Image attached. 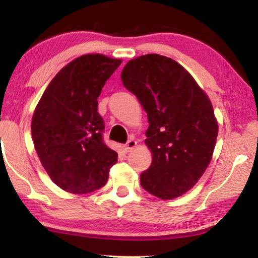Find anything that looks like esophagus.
<instances>
[{"mask_svg":"<svg viewBox=\"0 0 258 258\" xmlns=\"http://www.w3.org/2000/svg\"><path fill=\"white\" fill-rule=\"evenodd\" d=\"M136 146H137V141L133 140V139H131V140H128L127 143L124 145V146H122V150H124V152H126V153H127V152L132 151Z\"/></svg>","mask_w":258,"mask_h":258,"instance_id":"1","label":"esophagus"}]
</instances>
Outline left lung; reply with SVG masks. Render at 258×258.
<instances>
[{"mask_svg":"<svg viewBox=\"0 0 258 258\" xmlns=\"http://www.w3.org/2000/svg\"><path fill=\"white\" fill-rule=\"evenodd\" d=\"M121 81L150 122L145 144L152 164L140 184L161 200L181 197L212 160L219 132L212 101L182 65L158 53L127 61Z\"/></svg>","mask_w":258,"mask_h":258,"instance_id":"1","label":"left lung"}]
</instances>
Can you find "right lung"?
Listing matches in <instances>:
<instances>
[{"label":"right lung","instance_id":"obj_1","mask_svg":"<svg viewBox=\"0 0 258 258\" xmlns=\"http://www.w3.org/2000/svg\"><path fill=\"white\" fill-rule=\"evenodd\" d=\"M121 59L100 53L76 58L50 82L31 119L35 150L63 190L86 194L107 182L117 152L103 141L98 97Z\"/></svg>","mask_w":258,"mask_h":258}]
</instances>
